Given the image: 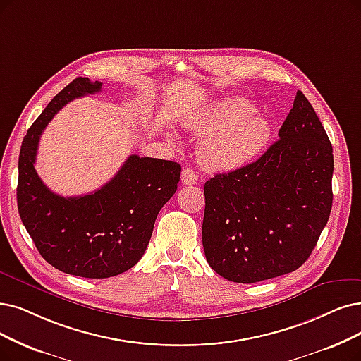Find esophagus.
Segmentation results:
<instances>
[{"mask_svg":"<svg viewBox=\"0 0 361 361\" xmlns=\"http://www.w3.org/2000/svg\"><path fill=\"white\" fill-rule=\"evenodd\" d=\"M180 180L183 185H194L198 182V175L197 171L192 170V169H183L182 170V176H180Z\"/></svg>","mask_w":361,"mask_h":361,"instance_id":"obj_1","label":"esophagus"}]
</instances>
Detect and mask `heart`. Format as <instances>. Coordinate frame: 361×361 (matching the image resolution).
<instances>
[{
  "instance_id": "1",
  "label": "heart",
  "mask_w": 361,
  "mask_h": 361,
  "mask_svg": "<svg viewBox=\"0 0 361 361\" xmlns=\"http://www.w3.org/2000/svg\"><path fill=\"white\" fill-rule=\"evenodd\" d=\"M186 127L200 137V160L210 170H235L250 163L269 140L271 126L240 97L209 106Z\"/></svg>"
}]
</instances>
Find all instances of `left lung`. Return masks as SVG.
<instances>
[{
    "instance_id": "8db88e82",
    "label": "left lung",
    "mask_w": 361,
    "mask_h": 361,
    "mask_svg": "<svg viewBox=\"0 0 361 361\" xmlns=\"http://www.w3.org/2000/svg\"><path fill=\"white\" fill-rule=\"evenodd\" d=\"M279 137L259 160L204 185L206 259L229 281L256 283L298 269L329 221L334 149L300 90Z\"/></svg>"
}]
</instances>
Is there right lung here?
Wrapping results in <instances>:
<instances>
[{
    "instance_id": "right-lung-1",
    "label": "right lung",
    "mask_w": 361,
    "mask_h": 361,
    "mask_svg": "<svg viewBox=\"0 0 361 361\" xmlns=\"http://www.w3.org/2000/svg\"><path fill=\"white\" fill-rule=\"evenodd\" d=\"M100 89L102 82L82 77L69 82L30 127L19 155L18 209L27 234L51 267L84 279L118 276L139 262L158 212L178 190L182 170L175 161L130 155L94 192H51L34 167L41 133L68 102Z\"/></svg>"
}]
</instances>
